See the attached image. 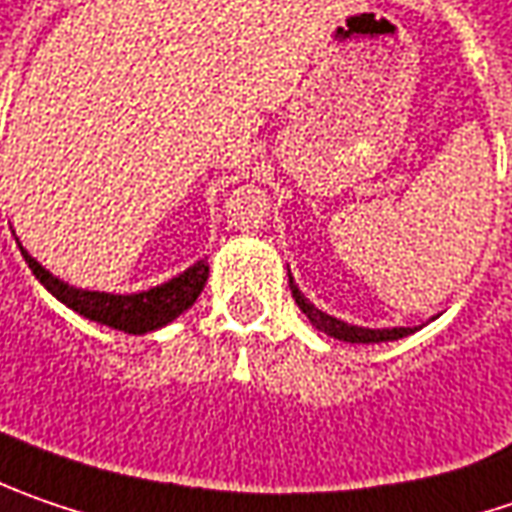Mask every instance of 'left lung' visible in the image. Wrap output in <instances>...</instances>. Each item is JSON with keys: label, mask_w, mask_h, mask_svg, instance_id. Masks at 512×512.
Masks as SVG:
<instances>
[{"label": "left lung", "mask_w": 512, "mask_h": 512, "mask_svg": "<svg viewBox=\"0 0 512 512\" xmlns=\"http://www.w3.org/2000/svg\"><path fill=\"white\" fill-rule=\"evenodd\" d=\"M289 289H292V298L300 306V312L309 318V323L315 329L326 332L329 338H338L346 344H384V341H398V338H407L415 332V326H387V329H369V326H355V323H346L335 315H326L323 309H318L312 300L306 298L298 289V283L289 275Z\"/></svg>", "instance_id": "obj_1"}]
</instances>
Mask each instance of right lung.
<instances>
[{
	"mask_svg": "<svg viewBox=\"0 0 512 512\" xmlns=\"http://www.w3.org/2000/svg\"><path fill=\"white\" fill-rule=\"evenodd\" d=\"M19 249H22V257L31 266L36 280L59 303H65L68 309H74L77 315L88 318V321L105 323V326L128 332V335H145V332L163 329L166 323L180 318L189 306H194V300H197V295L203 292V286L209 280V263L197 260L194 266H189L186 272H180L177 278L166 280L160 286H151L145 292H131V295L91 292V289H77V286H71V283L51 275L36 257L25 252L22 243H19Z\"/></svg>",
	"mask_w": 512,
	"mask_h": 512,
	"instance_id": "right-lung-1",
	"label": "right lung"
}]
</instances>
